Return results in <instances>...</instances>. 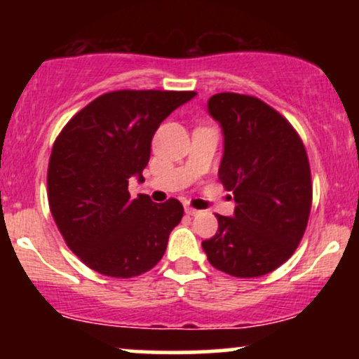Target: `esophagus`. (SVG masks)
I'll list each match as a JSON object with an SVG mask.
<instances>
[{
	"mask_svg": "<svg viewBox=\"0 0 359 359\" xmlns=\"http://www.w3.org/2000/svg\"><path fill=\"white\" fill-rule=\"evenodd\" d=\"M185 214H189V216H196V214H199V211L197 209H194L192 205H185Z\"/></svg>",
	"mask_w": 359,
	"mask_h": 359,
	"instance_id": "1",
	"label": "esophagus"
}]
</instances>
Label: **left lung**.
<instances>
[{
  "label": "left lung",
  "mask_w": 359,
  "mask_h": 359,
  "mask_svg": "<svg viewBox=\"0 0 359 359\" xmlns=\"http://www.w3.org/2000/svg\"><path fill=\"white\" fill-rule=\"evenodd\" d=\"M221 123L219 180L236 201L203 241L214 269L240 278L277 270L297 250L312 205L311 165L302 138L277 109L255 96L219 93L208 102Z\"/></svg>",
  "instance_id": "left-lung-1"
}]
</instances>
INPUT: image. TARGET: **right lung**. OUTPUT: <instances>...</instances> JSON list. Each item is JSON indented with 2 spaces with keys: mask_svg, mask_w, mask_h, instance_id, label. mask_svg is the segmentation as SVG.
<instances>
[{
  "mask_svg": "<svg viewBox=\"0 0 359 359\" xmlns=\"http://www.w3.org/2000/svg\"><path fill=\"white\" fill-rule=\"evenodd\" d=\"M194 90L121 89L101 94L62 128L47 170L50 212L65 245L84 265L114 278L151 270L184 216L179 201L131 199L160 123Z\"/></svg>",
  "mask_w": 359,
  "mask_h": 359,
  "instance_id": "right-lung-1",
  "label": "right lung"
}]
</instances>
